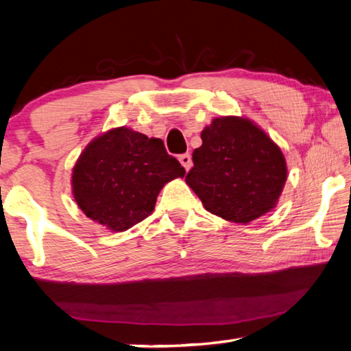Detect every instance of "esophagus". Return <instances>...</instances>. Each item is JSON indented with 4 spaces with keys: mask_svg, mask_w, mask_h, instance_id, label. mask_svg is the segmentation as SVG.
Here are the masks:
<instances>
[{
    "mask_svg": "<svg viewBox=\"0 0 351 351\" xmlns=\"http://www.w3.org/2000/svg\"><path fill=\"white\" fill-rule=\"evenodd\" d=\"M180 162L182 164V167L186 169L187 171L192 169V156H190L189 153H184V154H181L180 156Z\"/></svg>",
    "mask_w": 351,
    "mask_h": 351,
    "instance_id": "obj_1",
    "label": "esophagus"
}]
</instances>
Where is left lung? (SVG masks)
Masks as SVG:
<instances>
[{
    "label": "left lung",
    "mask_w": 351,
    "mask_h": 351,
    "mask_svg": "<svg viewBox=\"0 0 351 351\" xmlns=\"http://www.w3.org/2000/svg\"><path fill=\"white\" fill-rule=\"evenodd\" d=\"M187 186L204 209L232 223H251L278 203L288 178L274 141L246 117H215L201 132Z\"/></svg>",
    "instance_id": "1"
}]
</instances>
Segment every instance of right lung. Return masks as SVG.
<instances>
[{"label": "right lung", "mask_w": 351, "mask_h": 351, "mask_svg": "<svg viewBox=\"0 0 351 351\" xmlns=\"http://www.w3.org/2000/svg\"><path fill=\"white\" fill-rule=\"evenodd\" d=\"M186 175L164 142L127 127L94 138L77 159L71 186L85 215L112 232H123L154 209L165 184Z\"/></svg>", "instance_id": "obj_1"}]
</instances>
